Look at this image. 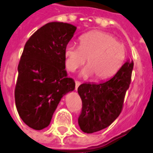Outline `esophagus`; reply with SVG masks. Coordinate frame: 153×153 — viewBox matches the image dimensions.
<instances>
[{
	"label": "esophagus",
	"mask_w": 153,
	"mask_h": 153,
	"mask_svg": "<svg viewBox=\"0 0 153 153\" xmlns=\"http://www.w3.org/2000/svg\"><path fill=\"white\" fill-rule=\"evenodd\" d=\"M81 84V82L79 81H75V90H78V87H79V85Z\"/></svg>",
	"instance_id": "obj_1"
}]
</instances>
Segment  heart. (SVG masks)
Here are the masks:
<instances>
[{
  "mask_svg": "<svg viewBox=\"0 0 153 153\" xmlns=\"http://www.w3.org/2000/svg\"><path fill=\"white\" fill-rule=\"evenodd\" d=\"M66 68L74 72L83 66L82 76L92 75L96 81L113 76L120 69L126 58V49L111 35L102 31H92L79 38V46L69 43L64 50Z\"/></svg>",
  "mask_w": 153,
  "mask_h": 153,
  "instance_id": "b5f03b06",
  "label": "heart"
}]
</instances>
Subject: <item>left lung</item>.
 Masks as SVG:
<instances>
[{
  "mask_svg": "<svg viewBox=\"0 0 153 153\" xmlns=\"http://www.w3.org/2000/svg\"><path fill=\"white\" fill-rule=\"evenodd\" d=\"M133 65V61L128 60L107 81L85 82L79 86L78 93L82 110L78 121L83 132L93 133L108 128L120 115L131 82Z\"/></svg>",
  "mask_w": 153,
  "mask_h": 153,
  "instance_id": "8db88e82",
  "label": "left lung"
}]
</instances>
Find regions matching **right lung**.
<instances>
[{"mask_svg":"<svg viewBox=\"0 0 153 153\" xmlns=\"http://www.w3.org/2000/svg\"><path fill=\"white\" fill-rule=\"evenodd\" d=\"M76 29L49 22L25 43L17 67L15 102L21 119L34 130L48 127L62 98L75 88L67 77L64 50Z\"/></svg>","mask_w":153,"mask_h":153,"instance_id":"add662e5","label":"right lung"}]
</instances>
